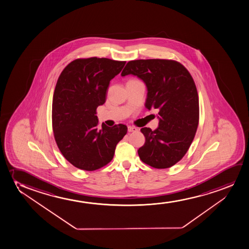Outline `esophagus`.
Returning <instances> with one entry per match:
<instances>
[{"mask_svg": "<svg viewBox=\"0 0 249 249\" xmlns=\"http://www.w3.org/2000/svg\"><path fill=\"white\" fill-rule=\"evenodd\" d=\"M127 130H128V132H129V133H132V132H137V131H138V128L135 127V126H129L127 127Z\"/></svg>", "mask_w": 249, "mask_h": 249, "instance_id": "obj_1", "label": "esophagus"}]
</instances>
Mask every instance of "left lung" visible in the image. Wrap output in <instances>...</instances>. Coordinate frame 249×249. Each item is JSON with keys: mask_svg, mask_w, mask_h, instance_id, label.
<instances>
[{"mask_svg": "<svg viewBox=\"0 0 249 249\" xmlns=\"http://www.w3.org/2000/svg\"><path fill=\"white\" fill-rule=\"evenodd\" d=\"M133 74L147 86L145 107L158 110L159 126L142 127L144 144L138 150L143 163L165 169L186 155L197 132L199 102L194 78L180 62L165 59L127 62L122 76Z\"/></svg>", "mask_w": 249, "mask_h": 249, "instance_id": "8db88e82", "label": "left lung"}]
</instances>
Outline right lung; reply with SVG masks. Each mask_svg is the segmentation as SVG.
I'll use <instances>...</instances> for the list:
<instances>
[{"label": "right lung", "mask_w": 249, "mask_h": 249, "mask_svg": "<svg viewBox=\"0 0 249 249\" xmlns=\"http://www.w3.org/2000/svg\"><path fill=\"white\" fill-rule=\"evenodd\" d=\"M125 64L108 58H78L59 76L52 100V129L62 155L77 168L92 171L107 165L126 135V125L100 126L96 116L97 107L107 100L110 81Z\"/></svg>", "instance_id": "add662e5"}]
</instances>
